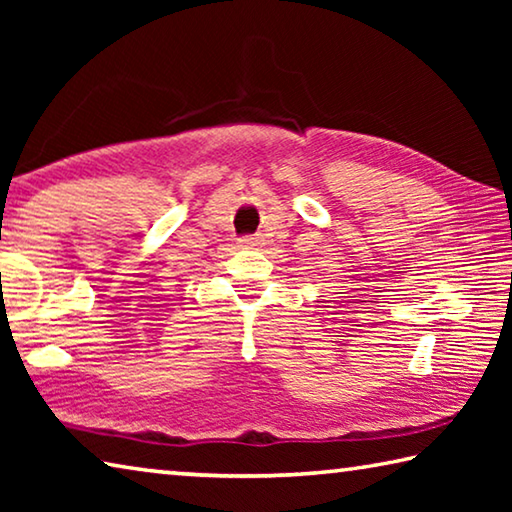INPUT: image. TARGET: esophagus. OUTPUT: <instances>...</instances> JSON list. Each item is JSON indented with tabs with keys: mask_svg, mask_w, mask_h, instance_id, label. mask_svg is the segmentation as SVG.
<instances>
[{
	"mask_svg": "<svg viewBox=\"0 0 512 512\" xmlns=\"http://www.w3.org/2000/svg\"><path fill=\"white\" fill-rule=\"evenodd\" d=\"M259 244H262V239H259L257 235H246V237L239 239L241 248H257Z\"/></svg>",
	"mask_w": 512,
	"mask_h": 512,
	"instance_id": "esophagus-1",
	"label": "esophagus"
}]
</instances>
